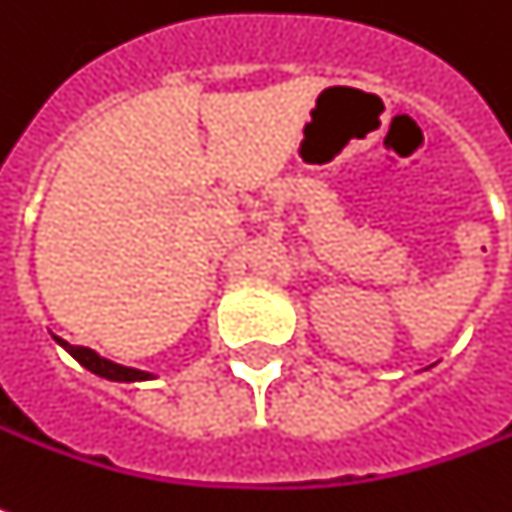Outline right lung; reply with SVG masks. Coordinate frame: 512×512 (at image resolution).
Segmentation results:
<instances>
[{"instance_id":"right-lung-1","label":"right lung","mask_w":512,"mask_h":512,"mask_svg":"<svg viewBox=\"0 0 512 512\" xmlns=\"http://www.w3.org/2000/svg\"><path fill=\"white\" fill-rule=\"evenodd\" d=\"M53 338H56V335H53ZM56 344L61 346L64 352H70L72 358L78 360L87 372L104 377V380H112V383H143V380H154L152 372H143V369H132V366L115 363V360L98 355V352L89 349V346H72L67 344L64 338H56Z\"/></svg>"}]
</instances>
